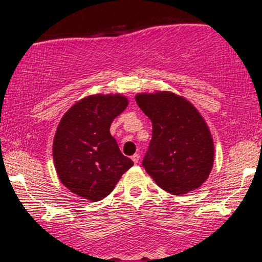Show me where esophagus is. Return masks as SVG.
<instances>
[{"instance_id":"obj_1","label":"esophagus","mask_w":262,"mask_h":262,"mask_svg":"<svg viewBox=\"0 0 262 262\" xmlns=\"http://www.w3.org/2000/svg\"><path fill=\"white\" fill-rule=\"evenodd\" d=\"M139 154H134L133 156H132V160H133V162L134 164H138V162H139Z\"/></svg>"}]
</instances>
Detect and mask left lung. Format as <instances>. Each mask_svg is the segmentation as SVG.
<instances>
[{"mask_svg": "<svg viewBox=\"0 0 262 262\" xmlns=\"http://www.w3.org/2000/svg\"><path fill=\"white\" fill-rule=\"evenodd\" d=\"M138 106L152 123L143 166L159 187L181 196L201 187L214 161V144L191 102L169 91L138 93Z\"/></svg>", "mask_w": 262, "mask_h": 262, "instance_id": "left-lung-1", "label": "left lung"}]
</instances>
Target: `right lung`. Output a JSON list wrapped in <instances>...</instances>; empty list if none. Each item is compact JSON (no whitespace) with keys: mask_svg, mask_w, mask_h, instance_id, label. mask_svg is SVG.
<instances>
[{"mask_svg":"<svg viewBox=\"0 0 262 262\" xmlns=\"http://www.w3.org/2000/svg\"><path fill=\"white\" fill-rule=\"evenodd\" d=\"M127 106L125 96L98 93L76 102L62 116L53 158L60 181L73 193L92 202L103 200L134 165L110 133L113 119Z\"/></svg>","mask_w":262,"mask_h":262,"instance_id":"add662e5","label":"right lung"}]
</instances>
